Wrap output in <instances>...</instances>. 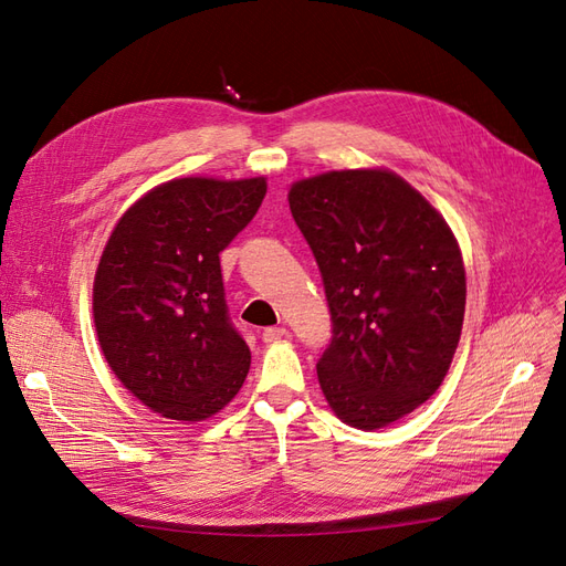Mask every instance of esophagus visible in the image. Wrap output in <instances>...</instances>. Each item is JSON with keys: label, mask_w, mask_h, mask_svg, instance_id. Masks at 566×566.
I'll return each mask as SVG.
<instances>
[{"label": "esophagus", "mask_w": 566, "mask_h": 566, "mask_svg": "<svg viewBox=\"0 0 566 566\" xmlns=\"http://www.w3.org/2000/svg\"><path fill=\"white\" fill-rule=\"evenodd\" d=\"M283 337H287V331L285 328H264V333H262V339L264 342H279V339H283Z\"/></svg>", "instance_id": "34e87169"}]
</instances>
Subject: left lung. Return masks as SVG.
Returning <instances> with one entry per match:
<instances>
[{
    "instance_id": "1",
    "label": "left lung",
    "mask_w": 566,
    "mask_h": 566,
    "mask_svg": "<svg viewBox=\"0 0 566 566\" xmlns=\"http://www.w3.org/2000/svg\"><path fill=\"white\" fill-rule=\"evenodd\" d=\"M287 200L333 321L321 389L342 422L380 430L430 399L453 361L468 295L455 235L389 169L302 179Z\"/></svg>"
}]
</instances>
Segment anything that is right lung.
<instances>
[{"label":"right lung","mask_w":566,"mask_h":566,"mask_svg":"<svg viewBox=\"0 0 566 566\" xmlns=\"http://www.w3.org/2000/svg\"><path fill=\"white\" fill-rule=\"evenodd\" d=\"M266 179L184 177L119 217L94 276V325L111 370L153 413H219L250 370L219 252L260 210Z\"/></svg>","instance_id":"1"}]
</instances>
